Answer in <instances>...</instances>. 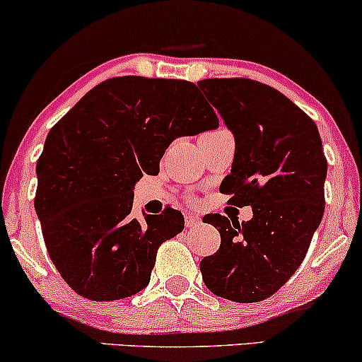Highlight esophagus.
Wrapping results in <instances>:
<instances>
[{
    "label": "esophagus",
    "mask_w": 362,
    "mask_h": 362,
    "mask_svg": "<svg viewBox=\"0 0 362 362\" xmlns=\"http://www.w3.org/2000/svg\"><path fill=\"white\" fill-rule=\"evenodd\" d=\"M201 224V219L194 214H185V226L187 228H197Z\"/></svg>",
    "instance_id": "esophagus-1"
}]
</instances>
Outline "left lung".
I'll list each match as a JSON object with an SVG mask.
<instances>
[{"label": "left lung", "mask_w": 362, "mask_h": 362, "mask_svg": "<svg viewBox=\"0 0 362 362\" xmlns=\"http://www.w3.org/2000/svg\"><path fill=\"white\" fill-rule=\"evenodd\" d=\"M235 134L231 173L221 182L235 206L253 218L207 216L221 247L201 262L216 296L257 303L277 293L296 272L325 211L327 158L317 124L286 95L248 78L197 83Z\"/></svg>", "instance_id": "8db88e82"}]
</instances>
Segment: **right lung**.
<instances>
[{"mask_svg":"<svg viewBox=\"0 0 362 362\" xmlns=\"http://www.w3.org/2000/svg\"><path fill=\"white\" fill-rule=\"evenodd\" d=\"M218 126L194 83L117 76L49 131L34 204L49 257L74 293L114 301L146 288L158 248L185 221L173 207L131 218L134 184L160 172L173 139Z\"/></svg>","mask_w":362,"mask_h":362,"instance_id":"1","label":"right lung"}]
</instances>
